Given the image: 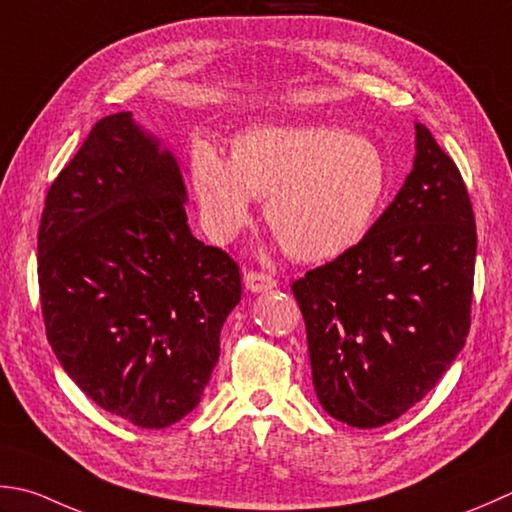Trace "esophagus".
<instances>
[{"label": "esophagus", "mask_w": 512, "mask_h": 512, "mask_svg": "<svg viewBox=\"0 0 512 512\" xmlns=\"http://www.w3.org/2000/svg\"><path fill=\"white\" fill-rule=\"evenodd\" d=\"M244 286L250 293H266V290H273L277 286V279L257 273V270H248V273H244Z\"/></svg>", "instance_id": "1"}]
</instances>
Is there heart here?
<instances>
[{"label": "heart", "mask_w": 512, "mask_h": 512, "mask_svg": "<svg viewBox=\"0 0 512 512\" xmlns=\"http://www.w3.org/2000/svg\"><path fill=\"white\" fill-rule=\"evenodd\" d=\"M199 217L215 242L242 230L255 197L290 257L319 264L353 250L382 210L390 168L373 139L337 126H262L237 135L233 157L197 142L188 157Z\"/></svg>", "instance_id": "obj_1"}]
</instances>
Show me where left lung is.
I'll list each match as a JSON object with an SVG mask.
<instances>
[{"mask_svg": "<svg viewBox=\"0 0 512 512\" xmlns=\"http://www.w3.org/2000/svg\"><path fill=\"white\" fill-rule=\"evenodd\" d=\"M477 233L468 190L424 124L413 170L353 250L297 279L319 404L355 428L402 417L466 344Z\"/></svg>", "mask_w": 512, "mask_h": 512, "instance_id": "1", "label": "left lung"}]
</instances>
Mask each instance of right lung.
Returning a JSON list of instances; mask_svg holds the SVG:
<instances>
[{
    "instance_id": "add662e5",
    "label": "right lung",
    "mask_w": 512,
    "mask_h": 512,
    "mask_svg": "<svg viewBox=\"0 0 512 512\" xmlns=\"http://www.w3.org/2000/svg\"><path fill=\"white\" fill-rule=\"evenodd\" d=\"M175 155L108 115L57 175L37 235L46 337L93 402L142 428L184 419L242 299L239 266L193 237Z\"/></svg>"
}]
</instances>
